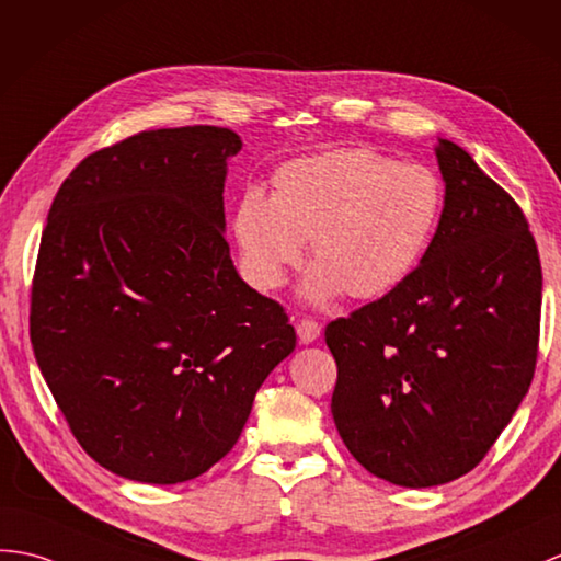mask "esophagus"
<instances>
[{
	"mask_svg": "<svg viewBox=\"0 0 561 561\" xmlns=\"http://www.w3.org/2000/svg\"><path fill=\"white\" fill-rule=\"evenodd\" d=\"M320 332H322V324L312 318H304L296 324V334H298V340H301V344H312L320 336Z\"/></svg>",
	"mask_w": 561,
	"mask_h": 561,
	"instance_id": "34e87169",
	"label": "esophagus"
}]
</instances>
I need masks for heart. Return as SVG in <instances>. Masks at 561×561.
<instances>
[{
  "label": "heart",
  "mask_w": 561,
  "mask_h": 561,
  "mask_svg": "<svg viewBox=\"0 0 561 561\" xmlns=\"http://www.w3.org/2000/svg\"><path fill=\"white\" fill-rule=\"evenodd\" d=\"M442 188L427 167L370 148H342L282 164L270 201L241 195L233 213L241 257L255 286L279 289L308 241L310 301L346 291L380 298L407 279L433 237Z\"/></svg>",
  "instance_id": "obj_1"
}]
</instances>
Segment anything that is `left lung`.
I'll return each mask as SVG.
<instances>
[{"instance_id": "obj_1", "label": "left lung", "mask_w": 561, "mask_h": 561, "mask_svg": "<svg viewBox=\"0 0 561 561\" xmlns=\"http://www.w3.org/2000/svg\"><path fill=\"white\" fill-rule=\"evenodd\" d=\"M445 210L397 289L324 328L332 415L377 478L433 488L485 459L533 382L542 270L518 203L439 138Z\"/></svg>"}]
</instances>
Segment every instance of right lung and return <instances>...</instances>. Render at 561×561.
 I'll use <instances>...</instances> for the list:
<instances>
[{"instance_id": "1", "label": "right lung", "mask_w": 561, "mask_h": 561, "mask_svg": "<svg viewBox=\"0 0 561 561\" xmlns=\"http://www.w3.org/2000/svg\"><path fill=\"white\" fill-rule=\"evenodd\" d=\"M219 126L140 131L78 164L49 207L31 289L35 360L107 471L174 485L237 445L296 332L233 270Z\"/></svg>"}]
</instances>
